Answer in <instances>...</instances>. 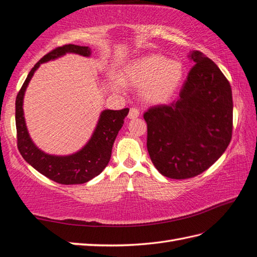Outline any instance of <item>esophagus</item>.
Instances as JSON below:
<instances>
[{
  "instance_id": "34e87169",
  "label": "esophagus",
  "mask_w": 257,
  "mask_h": 257,
  "mask_svg": "<svg viewBox=\"0 0 257 257\" xmlns=\"http://www.w3.org/2000/svg\"><path fill=\"white\" fill-rule=\"evenodd\" d=\"M139 116H140V111L136 109V107H131L130 113H128V118L133 119V118H136Z\"/></svg>"
}]
</instances>
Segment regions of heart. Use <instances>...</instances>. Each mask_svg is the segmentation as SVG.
Here are the masks:
<instances>
[{"mask_svg":"<svg viewBox=\"0 0 257 257\" xmlns=\"http://www.w3.org/2000/svg\"><path fill=\"white\" fill-rule=\"evenodd\" d=\"M122 79L125 83L142 87V96L148 103L162 104L172 98L179 88L184 79V66L162 55H147L130 62L124 68ZM111 88L115 92H123L124 83L114 77Z\"/></svg>","mask_w":257,"mask_h":257,"instance_id":"1","label":"heart"}]
</instances>
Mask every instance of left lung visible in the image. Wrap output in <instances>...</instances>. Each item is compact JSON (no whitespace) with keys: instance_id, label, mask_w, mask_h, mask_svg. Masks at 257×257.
<instances>
[{"instance_id":"left-lung-1","label":"left lung","mask_w":257,"mask_h":257,"mask_svg":"<svg viewBox=\"0 0 257 257\" xmlns=\"http://www.w3.org/2000/svg\"><path fill=\"white\" fill-rule=\"evenodd\" d=\"M179 93L169 105L144 113L147 151L163 176L187 179L207 170L221 157L232 138L233 101L229 81L200 51Z\"/></svg>"}]
</instances>
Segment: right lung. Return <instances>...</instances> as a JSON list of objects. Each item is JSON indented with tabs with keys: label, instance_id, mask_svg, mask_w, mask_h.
Listing matches in <instances>:
<instances>
[{
	"label": "right lung",
	"instance_id": "add662e5",
	"mask_svg": "<svg viewBox=\"0 0 257 257\" xmlns=\"http://www.w3.org/2000/svg\"><path fill=\"white\" fill-rule=\"evenodd\" d=\"M66 54H76L90 57L92 50L88 46L65 45L50 51L39 60L28 73L15 102V122L17 131V146L23 158L38 173L61 185L84 184L100 175L110 162L112 147L118 131L130 109L103 110L100 113L98 123L92 135L81 150L69 155H51L45 153L34 143L26 126L23 102L28 83L39 66L45 62L58 59Z\"/></svg>",
	"mask_w": 257,
	"mask_h": 257
}]
</instances>
